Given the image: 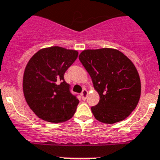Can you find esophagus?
I'll return each instance as SVG.
<instances>
[{"label": "esophagus", "mask_w": 160, "mask_h": 160, "mask_svg": "<svg viewBox=\"0 0 160 160\" xmlns=\"http://www.w3.org/2000/svg\"><path fill=\"white\" fill-rule=\"evenodd\" d=\"M87 95H88V91H87L86 89H83L82 91V93H81L82 98V99H86L87 97Z\"/></svg>", "instance_id": "obj_1"}]
</instances>
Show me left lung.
I'll return each mask as SVG.
<instances>
[{"mask_svg": "<svg viewBox=\"0 0 160 160\" xmlns=\"http://www.w3.org/2000/svg\"><path fill=\"white\" fill-rule=\"evenodd\" d=\"M79 60L92 79L100 100L91 107L99 122L122 121L136 107L141 94L139 75L133 62L118 49H86Z\"/></svg>", "mask_w": 160, "mask_h": 160, "instance_id": "obj_1", "label": "left lung"}]
</instances>
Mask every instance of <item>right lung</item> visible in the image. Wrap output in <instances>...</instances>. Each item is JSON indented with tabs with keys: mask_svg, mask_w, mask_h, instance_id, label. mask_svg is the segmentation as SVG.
I'll list each match as a JSON object with an SVG mask.
<instances>
[{
	"mask_svg": "<svg viewBox=\"0 0 160 160\" xmlns=\"http://www.w3.org/2000/svg\"><path fill=\"white\" fill-rule=\"evenodd\" d=\"M78 55L76 50L52 46L40 49L29 59L24 72L23 92L38 118L59 123L73 117L79 100L70 93L64 74Z\"/></svg>",
	"mask_w": 160,
	"mask_h": 160,
	"instance_id": "add662e5",
	"label": "right lung"
}]
</instances>
